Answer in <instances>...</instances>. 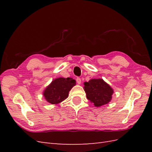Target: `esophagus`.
I'll return each instance as SVG.
<instances>
[{"label":"esophagus","mask_w":152,"mask_h":152,"mask_svg":"<svg viewBox=\"0 0 152 152\" xmlns=\"http://www.w3.org/2000/svg\"><path fill=\"white\" fill-rule=\"evenodd\" d=\"M76 82H77V83H78V84H80V83H81V79H80V78H76Z\"/></svg>","instance_id":"esophagus-1"}]
</instances>
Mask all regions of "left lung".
Masks as SVG:
<instances>
[{"instance_id": "left-lung-1", "label": "left lung", "mask_w": 152, "mask_h": 152, "mask_svg": "<svg viewBox=\"0 0 152 152\" xmlns=\"http://www.w3.org/2000/svg\"><path fill=\"white\" fill-rule=\"evenodd\" d=\"M83 84L87 99L96 107H100L111 101L114 90L102 79H91Z\"/></svg>"}]
</instances>
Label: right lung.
<instances>
[{
  "label": "right lung",
  "instance_id": "add662e5",
  "mask_svg": "<svg viewBox=\"0 0 152 152\" xmlns=\"http://www.w3.org/2000/svg\"><path fill=\"white\" fill-rule=\"evenodd\" d=\"M74 86L76 80L72 78H57L54 79L44 90L43 96L51 104H57L65 100Z\"/></svg>",
  "mask_w": 152,
  "mask_h": 152
}]
</instances>
